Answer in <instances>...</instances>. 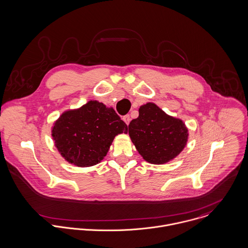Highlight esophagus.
<instances>
[{
    "mask_svg": "<svg viewBox=\"0 0 248 248\" xmlns=\"http://www.w3.org/2000/svg\"><path fill=\"white\" fill-rule=\"evenodd\" d=\"M123 120H124V122L128 125L129 124V123H130V116L129 115H125V116H124L123 117Z\"/></svg>",
    "mask_w": 248,
    "mask_h": 248,
    "instance_id": "esophagus-1",
    "label": "esophagus"
}]
</instances>
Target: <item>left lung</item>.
<instances>
[{"mask_svg":"<svg viewBox=\"0 0 248 248\" xmlns=\"http://www.w3.org/2000/svg\"><path fill=\"white\" fill-rule=\"evenodd\" d=\"M128 134L140 155L155 165L174 159L189 136L182 120L166 114L153 102L140 106L139 117L128 125Z\"/></svg>","mask_w":248,"mask_h":248,"instance_id":"left-lung-1","label":"left lung"}]
</instances>
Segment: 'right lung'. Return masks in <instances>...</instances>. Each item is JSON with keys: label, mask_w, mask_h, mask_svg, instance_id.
<instances>
[{"label": "right lung", "mask_w": 248, "mask_h": 248, "mask_svg": "<svg viewBox=\"0 0 248 248\" xmlns=\"http://www.w3.org/2000/svg\"><path fill=\"white\" fill-rule=\"evenodd\" d=\"M124 132L127 133V125L112 107L90 100L62 113L53 124L51 136L67 162L84 168L99 164L115 136Z\"/></svg>", "instance_id": "obj_1"}]
</instances>
